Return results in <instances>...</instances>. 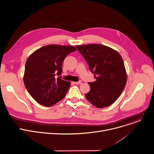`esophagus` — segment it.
<instances>
[{
    "label": "esophagus",
    "instance_id": "34e87169",
    "mask_svg": "<svg viewBox=\"0 0 154 154\" xmlns=\"http://www.w3.org/2000/svg\"><path fill=\"white\" fill-rule=\"evenodd\" d=\"M82 83V81H81V80H79V81H77V82H74V84H81Z\"/></svg>",
    "mask_w": 154,
    "mask_h": 154
}]
</instances>
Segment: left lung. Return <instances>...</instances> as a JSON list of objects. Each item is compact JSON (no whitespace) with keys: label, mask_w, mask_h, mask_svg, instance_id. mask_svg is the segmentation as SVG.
Masks as SVG:
<instances>
[{"label":"left lung","mask_w":154,"mask_h":154,"mask_svg":"<svg viewBox=\"0 0 154 154\" xmlns=\"http://www.w3.org/2000/svg\"><path fill=\"white\" fill-rule=\"evenodd\" d=\"M76 47L88 62L96 79L88 82L91 90L85 94L87 100L97 108L110 106L121 95L127 82L121 56L112 48L99 44Z\"/></svg>","instance_id":"obj_1"}]
</instances>
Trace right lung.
Here are the masks:
<instances>
[{
  "label": "right lung",
  "mask_w": 154,
  "mask_h": 154,
  "mask_svg": "<svg viewBox=\"0 0 154 154\" xmlns=\"http://www.w3.org/2000/svg\"><path fill=\"white\" fill-rule=\"evenodd\" d=\"M76 49L72 46L49 45L36 50L27 59L24 75L25 86L37 102L51 106L62 100L70 82L60 79L66 56Z\"/></svg>",
  "instance_id": "right-lung-1"
}]
</instances>
